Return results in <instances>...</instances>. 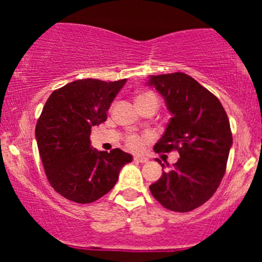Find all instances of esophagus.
I'll list each match as a JSON object with an SVG mask.
<instances>
[{"mask_svg": "<svg viewBox=\"0 0 262 262\" xmlns=\"http://www.w3.org/2000/svg\"><path fill=\"white\" fill-rule=\"evenodd\" d=\"M148 160L149 159L144 155H135L134 156V161H137V162H148Z\"/></svg>", "mask_w": 262, "mask_h": 262, "instance_id": "esophagus-1", "label": "esophagus"}]
</instances>
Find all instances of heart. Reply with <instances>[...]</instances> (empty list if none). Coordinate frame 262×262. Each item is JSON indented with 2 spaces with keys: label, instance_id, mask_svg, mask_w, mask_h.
<instances>
[{
  "label": "heart",
  "instance_id": "heart-1",
  "mask_svg": "<svg viewBox=\"0 0 262 262\" xmlns=\"http://www.w3.org/2000/svg\"><path fill=\"white\" fill-rule=\"evenodd\" d=\"M150 98H152V100H156V97L152 93L150 92H143L140 93V95L137 96V102H140V101H144V100H150ZM143 143H144V138L139 137V135H129L127 138V144L128 146L130 149L133 150H138L140 149L141 146H143Z\"/></svg>",
  "mask_w": 262,
  "mask_h": 262
}]
</instances>
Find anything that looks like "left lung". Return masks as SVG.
Returning <instances> with one entry per match:
<instances>
[{"label": "left lung", "instance_id": "1", "mask_svg": "<svg viewBox=\"0 0 262 262\" xmlns=\"http://www.w3.org/2000/svg\"><path fill=\"white\" fill-rule=\"evenodd\" d=\"M145 83L160 93L172 116L154 150L176 149L180 154L173 167L150 185V192L165 208L189 212L221 185L233 145L229 119L218 98L188 75H151Z\"/></svg>", "mask_w": 262, "mask_h": 262}]
</instances>
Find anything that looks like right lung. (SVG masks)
I'll return each mask as SVG.
<instances>
[{"label": "right lung", "instance_id": "1", "mask_svg": "<svg viewBox=\"0 0 262 262\" xmlns=\"http://www.w3.org/2000/svg\"><path fill=\"white\" fill-rule=\"evenodd\" d=\"M125 81L77 80L55 90L35 127L39 154L52 187L76 203H91L108 193L133 156L121 149L98 151L91 128L107 119L111 103Z\"/></svg>", "mask_w": 262, "mask_h": 262}]
</instances>
